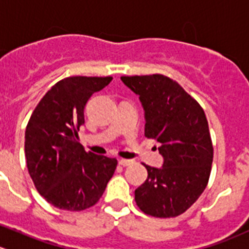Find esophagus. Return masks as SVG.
Returning <instances> with one entry per match:
<instances>
[{"instance_id": "34e87169", "label": "esophagus", "mask_w": 249, "mask_h": 249, "mask_svg": "<svg viewBox=\"0 0 249 249\" xmlns=\"http://www.w3.org/2000/svg\"><path fill=\"white\" fill-rule=\"evenodd\" d=\"M119 163L122 164L123 167H127V166H131V164L135 163V161L134 160H125V159H122L119 161Z\"/></svg>"}]
</instances>
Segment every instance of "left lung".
<instances>
[{
    "instance_id": "left-lung-1",
    "label": "left lung",
    "mask_w": 249,
    "mask_h": 249,
    "mask_svg": "<svg viewBox=\"0 0 249 249\" xmlns=\"http://www.w3.org/2000/svg\"><path fill=\"white\" fill-rule=\"evenodd\" d=\"M145 111V136L160 142V168L143 164L147 179L135 190L141 211L174 217L189 209L209 182L213 150L203 108L163 75L123 76Z\"/></svg>"
}]
</instances>
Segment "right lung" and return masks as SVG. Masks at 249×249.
I'll use <instances>...</instances> for the list:
<instances>
[{
  "label": "right lung",
  "mask_w": 249,
  "mask_h": 249,
  "mask_svg": "<svg viewBox=\"0 0 249 249\" xmlns=\"http://www.w3.org/2000/svg\"><path fill=\"white\" fill-rule=\"evenodd\" d=\"M113 77L73 76L59 81L34 109L25 129V160L34 185L55 208L81 211L101 199L117 159L86 152L78 142L85 107Z\"/></svg>",
  "instance_id": "right-lung-1"
}]
</instances>
